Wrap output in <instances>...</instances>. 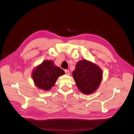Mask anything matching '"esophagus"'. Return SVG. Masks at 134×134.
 Here are the masks:
<instances>
[{
  "instance_id": "obj_1",
  "label": "esophagus",
  "mask_w": 134,
  "mask_h": 134,
  "mask_svg": "<svg viewBox=\"0 0 134 134\" xmlns=\"http://www.w3.org/2000/svg\"><path fill=\"white\" fill-rule=\"evenodd\" d=\"M65 73L66 75H70V72L68 70H65Z\"/></svg>"
}]
</instances>
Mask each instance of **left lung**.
Returning <instances> with one entry per match:
<instances>
[{
  "label": "left lung",
  "instance_id": "obj_1",
  "mask_svg": "<svg viewBox=\"0 0 134 134\" xmlns=\"http://www.w3.org/2000/svg\"><path fill=\"white\" fill-rule=\"evenodd\" d=\"M72 76L79 90L84 94H90L98 88L102 79V71L96 64L82 60L76 64Z\"/></svg>",
  "mask_w": 134,
  "mask_h": 134
}]
</instances>
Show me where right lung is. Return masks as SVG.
<instances>
[{"label": "right lung", "mask_w": 134, "mask_h": 134, "mask_svg": "<svg viewBox=\"0 0 134 134\" xmlns=\"http://www.w3.org/2000/svg\"><path fill=\"white\" fill-rule=\"evenodd\" d=\"M64 72L62 69L55 66L51 60H45L35 69L32 76L36 87L48 91L54 86L58 77Z\"/></svg>", "instance_id": "1"}]
</instances>
